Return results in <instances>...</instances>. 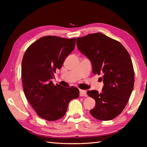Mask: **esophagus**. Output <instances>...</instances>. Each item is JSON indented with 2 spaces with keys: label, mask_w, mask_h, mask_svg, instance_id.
I'll return each mask as SVG.
<instances>
[{
  "label": "esophagus",
  "mask_w": 147,
  "mask_h": 147,
  "mask_svg": "<svg viewBox=\"0 0 147 147\" xmlns=\"http://www.w3.org/2000/svg\"><path fill=\"white\" fill-rule=\"evenodd\" d=\"M86 95V92L85 90H80V96H83Z\"/></svg>",
  "instance_id": "1"
}]
</instances>
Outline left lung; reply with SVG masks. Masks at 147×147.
<instances>
[{"label":"left lung","instance_id":"obj_1","mask_svg":"<svg viewBox=\"0 0 147 147\" xmlns=\"http://www.w3.org/2000/svg\"><path fill=\"white\" fill-rule=\"evenodd\" d=\"M76 44L91 61L93 73L103 74L102 92H87L96 103L90 114L100 121L113 119L125 108L133 89L135 73L129 53L119 42L101 33L77 38Z\"/></svg>","mask_w":147,"mask_h":147}]
</instances>
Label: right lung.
Masks as SVG:
<instances>
[{"instance_id": "right-lung-1", "label": "right lung", "mask_w": 147, "mask_h": 147, "mask_svg": "<svg viewBox=\"0 0 147 147\" xmlns=\"http://www.w3.org/2000/svg\"><path fill=\"white\" fill-rule=\"evenodd\" d=\"M75 44V38L45 36L30 45L23 55L21 78L24 93L37 115L47 121L62 118L69 102L79 96L76 87L54 85L51 81Z\"/></svg>"}]
</instances>
